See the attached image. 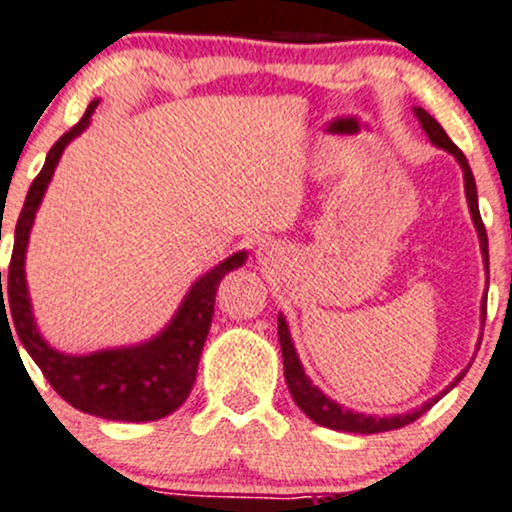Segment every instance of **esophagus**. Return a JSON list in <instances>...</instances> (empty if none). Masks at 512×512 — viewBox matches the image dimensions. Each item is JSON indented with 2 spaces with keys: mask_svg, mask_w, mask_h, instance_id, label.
Returning a JSON list of instances; mask_svg holds the SVG:
<instances>
[{
  "mask_svg": "<svg viewBox=\"0 0 512 512\" xmlns=\"http://www.w3.org/2000/svg\"><path fill=\"white\" fill-rule=\"evenodd\" d=\"M274 255H277V247H274L272 243H265L260 247V260L262 262H272Z\"/></svg>",
  "mask_w": 512,
  "mask_h": 512,
  "instance_id": "obj_1",
  "label": "esophagus"
}]
</instances>
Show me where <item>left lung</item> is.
Returning a JSON list of instances; mask_svg holds the SVG:
<instances>
[{
    "instance_id": "left-lung-1",
    "label": "left lung",
    "mask_w": 512,
    "mask_h": 512,
    "mask_svg": "<svg viewBox=\"0 0 512 512\" xmlns=\"http://www.w3.org/2000/svg\"><path fill=\"white\" fill-rule=\"evenodd\" d=\"M415 116H418L420 123H423L425 133H428L432 143L440 145V148L447 150V153H452L454 157H457L459 165H462L466 201H469V211H471V218H474V226H476V230H479L481 252H484V262H486V269H488V238H486L484 221H481L479 199H476V182H474V174H471L469 162H466V157H464L462 150H459L457 145H454L452 140H449V136L445 133V128H442L440 123L432 119L428 111H425V109H415ZM481 316H484V323H486V301L481 303ZM279 345H282V357H284V379H286V386H289V393H291V396H294L296 406H299L301 411L313 420V423L323 425V428L342 430V432H359V435H374V432L398 430V428H403V425H411L413 420L420 418V415L428 413L430 408L435 406V403L440 401V398L445 396V393L452 389V386H457L459 381H462V376H464V374H459L457 379H454L452 384H449L447 391H442L440 396L430 398V401L423 403V406H420L418 411L406 413V415H386V418H376V415H364V413L347 411V408H342L335 401H330V398L325 396L323 391H318V386L311 384V379H308V376L303 374V367H301L299 357H296L294 345H291L289 328H286V323H284L282 316H279Z\"/></svg>"
}]
</instances>
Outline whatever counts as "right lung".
Returning <instances> with one entry per match:
<instances>
[{
    "label": "right lung",
    "instance_id": "add662e5",
    "mask_svg": "<svg viewBox=\"0 0 512 512\" xmlns=\"http://www.w3.org/2000/svg\"><path fill=\"white\" fill-rule=\"evenodd\" d=\"M97 104L99 101H92L84 111L82 121L58 138V143L50 148L46 165L28 189L24 209L16 221L7 291H2L0 286V318L7 320V325L8 320H12L9 333L14 330V335L11 338L21 340L33 362L41 367L48 384L72 408L106 420L148 423V420L165 418L187 401L196 379L201 350H204L206 335L211 328L216 289L230 269L243 265L245 252H235L226 262L213 267L206 277H201L192 286L172 323L145 345L128 347V350L94 352L87 357L60 355L53 347H48L38 335L31 303H28L24 277L28 230L33 226V216H36L38 204H41L43 192H46L65 145L87 128L89 116L97 109ZM4 315L10 318L4 319Z\"/></svg>",
    "mask_w": 512,
    "mask_h": 512
}]
</instances>
